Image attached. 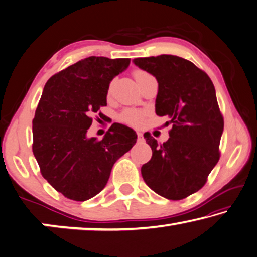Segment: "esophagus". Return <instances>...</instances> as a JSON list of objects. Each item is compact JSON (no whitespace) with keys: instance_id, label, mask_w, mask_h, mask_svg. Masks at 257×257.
Instances as JSON below:
<instances>
[{"instance_id":"1","label":"esophagus","mask_w":257,"mask_h":257,"mask_svg":"<svg viewBox=\"0 0 257 257\" xmlns=\"http://www.w3.org/2000/svg\"><path fill=\"white\" fill-rule=\"evenodd\" d=\"M137 136H138L139 141H144V134H142L141 132H137Z\"/></svg>"}]
</instances>
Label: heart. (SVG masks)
I'll use <instances>...</instances> for the list:
<instances>
[{
	"instance_id": "obj_1",
	"label": "heart",
	"mask_w": 257,
	"mask_h": 257,
	"mask_svg": "<svg viewBox=\"0 0 257 257\" xmlns=\"http://www.w3.org/2000/svg\"><path fill=\"white\" fill-rule=\"evenodd\" d=\"M133 76L139 84L144 78L150 76V74L148 73V71L142 70V69H134ZM111 86H112V82L110 83V85H109V92H110V90H111ZM145 116H146V113L141 110H137V109H125V110L121 111V113L119 115V119L121 121H124V123H126V124L139 126L144 123Z\"/></svg>"
}]
</instances>
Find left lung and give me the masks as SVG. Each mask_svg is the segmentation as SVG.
<instances>
[{
  "instance_id": "left-lung-1",
  "label": "left lung",
  "mask_w": 257,
  "mask_h": 257,
  "mask_svg": "<svg viewBox=\"0 0 257 257\" xmlns=\"http://www.w3.org/2000/svg\"><path fill=\"white\" fill-rule=\"evenodd\" d=\"M133 62L156 77V113L173 123L163 145L145 133L153 156L141 167L142 178L164 198H187L205 186L220 159L224 120L215 87L204 70L178 56L136 58Z\"/></svg>"
}]
</instances>
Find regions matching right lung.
<instances>
[{"label":"right lung","instance_id":"right-lung-1","mask_svg":"<svg viewBox=\"0 0 257 257\" xmlns=\"http://www.w3.org/2000/svg\"><path fill=\"white\" fill-rule=\"evenodd\" d=\"M131 59H82L46 82L33 119V154L43 178L66 198L85 201L106 187L113 164L137 133L113 123L102 140L87 138L92 115L107 106L111 79ZM101 117V112H99Z\"/></svg>","mask_w":257,"mask_h":257}]
</instances>
